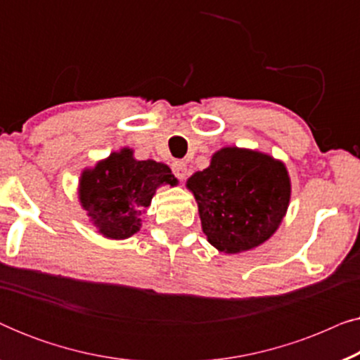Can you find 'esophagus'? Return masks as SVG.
I'll list each match as a JSON object with an SVG mask.
<instances>
[{"label":"esophagus","instance_id":"esophagus-1","mask_svg":"<svg viewBox=\"0 0 360 360\" xmlns=\"http://www.w3.org/2000/svg\"><path fill=\"white\" fill-rule=\"evenodd\" d=\"M172 172H174L176 179H185L188 169H186V164L184 160H174V164H172Z\"/></svg>","mask_w":360,"mask_h":360}]
</instances>
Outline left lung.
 Returning a JSON list of instances; mask_svg holds the SVG:
<instances>
[{"mask_svg":"<svg viewBox=\"0 0 360 360\" xmlns=\"http://www.w3.org/2000/svg\"><path fill=\"white\" fill-rule=\"evenodd\" d=\"M203 233L221 252L257 248L282 223L290 179L282 162L259 152L226 147L188 180Z\"/></svg>","mask_w":360,"mask_h":360,"instance_id":"obj_1","label":"left lung"}]
</instances>
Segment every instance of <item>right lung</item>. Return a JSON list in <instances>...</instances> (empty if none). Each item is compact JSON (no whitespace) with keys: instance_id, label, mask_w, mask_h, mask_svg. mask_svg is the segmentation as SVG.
<instances>
[{"instance_id":"obj_1","label":"right lung","mask_w":360,"mask_h":360,"mask_svg":"<svg viewBox=\"0 0 360 360\" xmlns=\"http://www.w3.org/2000/svg\"><path fill=\"white\" fill-rule=\"evenodd\" d=\"M162 184H175L169 167L155 160H136L131 149H122L83 172L80 201L103 236L124 239L137 233L139 214Z\"/></svg>"}]
</instances>
